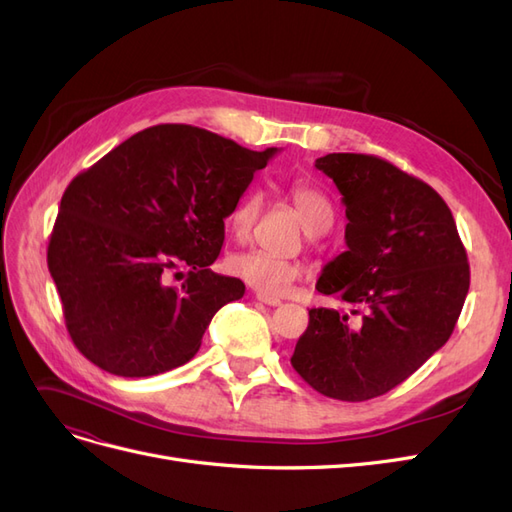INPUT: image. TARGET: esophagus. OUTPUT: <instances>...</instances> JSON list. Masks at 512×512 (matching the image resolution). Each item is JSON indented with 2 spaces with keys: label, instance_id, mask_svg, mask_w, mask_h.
I'll list each match as a JSON object with an SVG mask.
<instances>
[{
  "label": "esophagus",
  "instance_id": "1",
  "mask_svg": "<svg viewBox=\"0 0 512 512\" xmlns=\"http://www.w3.org/2000/svg\"><path fill=\"white\" fill-rule=\"evenodd\" d=\"M256 299L260 301V303H265V305H271V307H277V305H282V301L277 299V297H269V294H256Z\"/></svg>",
  "mask_w": 512,
  "mask_h": 512
}]
</instances>
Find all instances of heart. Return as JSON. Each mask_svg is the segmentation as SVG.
<instances>
[{
  "label": "heart",
  "instance_id": "obj_1",
  "mask_svg": "<svg viewBox=\"0 0 512 512\" xmlns=\"http://www.w3.org/2000/svg\"><path fill=\"white\" fill-rule=\"evenodd\" d=\"M288 198L297 211L303 228L309 235H322L333 224V205L331 200L307 183H292L288 188ZM262 211V194L258 190H247L228 215V228L239 241L250 237ZM226 269L232 277L252 286L260 294L269 297H282L292 284L301 280L303 267L294 260L273 258L265 252H239L226 260Z\"/></svg>",
  "mask_w": 512,
  "mask_h": 512
}]
</instances>
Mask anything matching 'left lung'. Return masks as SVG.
Instances as JSON below:
<instances>
[{
  "instance_id": "8db88e82",
  "label": "left lung",
  "mask_w": 512,
  "mask_h": 512,
  "mask_svg": "<svg viewBox=\"0 0 512 512\" xmlns=\"http://www.w3.org/2000/svg\"><path fill=\"white\" fill-rule=\"evenodd\" d=\"M316 168L337 185L348 218V250L322 269L316 290L352 312L309 309L290 363L322 395L374 399L448 342L470 288L468 254L425 181L365 153H329Z\"/></svg>"
}]
</instances>
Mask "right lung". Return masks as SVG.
<instances>
[{"label": "right lung", "instance_id": "obj_1", "mask_svg": "<svg viewBox=\"0 0 512 512\" xmlns=\"http://www.w3.org/2000/svg\"><path fill=\"white\" fill-rule=\"evenodd\" d=\"M275 153L162 123L70 181L46 262L85 359L123 378L192 359L215 312L243 297L245 284L211 265L224 220ZM183 274L179 287L169 284Z\"/></svg>", "mask_w": 512, "mask_h": 512}]
</instances>
